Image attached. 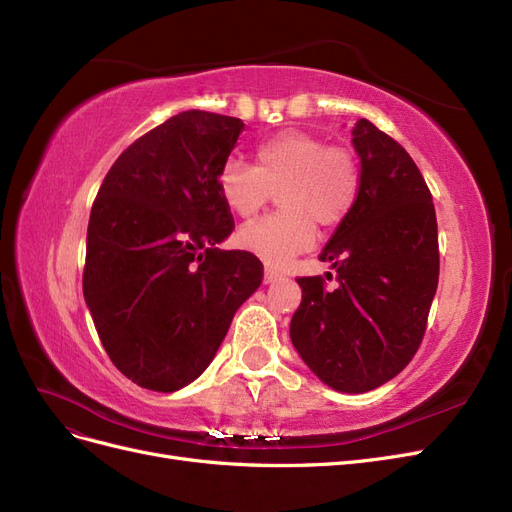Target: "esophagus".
Returning a JSON list of instances; mask_svg holds the SVG:
<instances>
[{
	"label": "esophagus",
	"instance_id": "1",
	"mask_svg": "<svg viewBox=\"0 0 512 512\" xmlns=\"http://www.w3.org/2000/svg\"><path fill=\"white\" fill-rule=\"evenodd\" d=\"M276 280H283V276H280V274L274 272V270H266V272H263V283H266V285L276 283Z\"/></svg>",
	"mask_w": 512,
	"mask_h": 512
}]
</instances>
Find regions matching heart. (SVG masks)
<instances>
[{
	"instance_id": "obj_1",
	"label": "heart",
	"mask_w": 512,
	"mask_h": 512,
	"mask_svg": "<svg viewBox=\"0 0 512 512\" xmlns=\"http://www.w3.org/2000/svg\"><path fill=\"white\" fill-rule=\"evenodd\" d=\"M257 166L227 159L219 172L223 204L251 219L278 191L270 217L240 227L242 249L272 266H285L317 240V223L334 227L346 219L359 195V168L344 146H329L306 131H280L257 146Z\"/></svg>"
}]
</instances>
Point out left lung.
<instances>
[{"mask_svg":"<svg viewBox=\"0 0 512 512\" xmlns=\"http://www.w3.org/2000/svg\"><path fill=\"white\" fill-rule=\"evenodd\" d=\"M359 195L325 244L321 276L298 278L302 304L291 342L321 383L366 393L415 357L438 287V225L432 193L404 148L368 119L353 127ZM327 276H332L327 272Z\"/></svg>","mask_w":512,"mask_h":512,"instance_id":"left-lung-1","label":"left lung"}]
</instances>
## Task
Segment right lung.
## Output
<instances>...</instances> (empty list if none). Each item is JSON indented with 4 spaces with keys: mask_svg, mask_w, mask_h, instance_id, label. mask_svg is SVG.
Instances as JSON below:
<instances>
[{
    "mask_svg": "<svg viewBox=\"0 0 512 512\" xmlns=\"http://www.w3.org/2000/svg\"><path fill=\"white\" fill-rule=\"evenodd\" d=\"M242 131L180 112L125 148L97 191L82 293L112 364L144 389L193 383L261 285L255 255L217 246L234 229L219 172Z\"/></svg>",
    "mask_w": 512,
    "mask_h": 512,
    "instance_id": "add662e5",
    "label": "right lung"
}]
</instances>
